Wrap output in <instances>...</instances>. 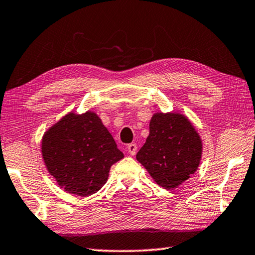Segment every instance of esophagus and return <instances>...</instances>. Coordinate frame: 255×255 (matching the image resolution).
Here are the masks:
<instances>
[{
	"instance_id": "34e87169",
	"label": "esophagus",
	"mask_w": 255,
	"mask_h": 255,
	"mask_svg": "<svg viewBox=\"0 0 255 255\" xmlns=\"http://www.w3.org/2000/svg\"><path fill=\"white\" fill-rule=\"evenodd\" d=\"M128 151L131 155H135L136 151H137V145L135 143H131L128 145Z\"/></svg>"
}]
</instances>
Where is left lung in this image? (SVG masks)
I'll list each match as a JSON object with an SVG mask.
<instances>
[{
  "instance_id": "8db88e82",
  "label": "left lung",
  "mask_w": 255,
  "mask_h": 255,
  "mask_svg": "<svg viewBox=\"0 0 255 255\" xmlns=\"http://www.w3.org/2000/svg\"><path fill=\"white\" fill-rule=\"evenodd\" d=\"M200 134L185 115L156 112L150 121V133L136 154L156 184L175 189L193 175L202 158Z\"/></svg>"
}]
</instances>
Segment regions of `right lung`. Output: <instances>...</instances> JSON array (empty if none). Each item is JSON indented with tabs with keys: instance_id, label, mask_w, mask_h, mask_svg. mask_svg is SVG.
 Listing matches in <instances>:
<instances>
[{
	"instance_id": "right-lung-1",
	"label": "right lung",
	"mask_w": 255,
	"mask_h": 255,
	"mask_svg": "<svg viewBox=\"0 0 255 255\" xmlns=\"http://www.w3.org/2000/svg\"><path fill=\"white\" fill-rule=\"evenodd\" d=\"M42 157L57 185L82 198L107 183L111 166L124 157L93 111L65 114L43 134Z\"/></svg>"
}]
</instances>
